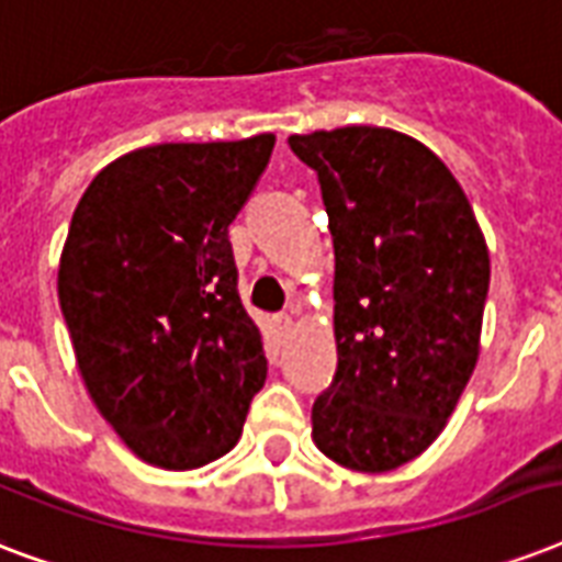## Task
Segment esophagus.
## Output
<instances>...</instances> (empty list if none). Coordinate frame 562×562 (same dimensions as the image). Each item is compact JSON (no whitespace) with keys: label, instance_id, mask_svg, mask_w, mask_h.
Wrapping results in <instances>:
<instances>
[{"label":"esophagus","instance_id":"1","mask_svg":"<svg viewBox=\"0 0 562 562\" xmlns=\"http://www.w3.org/2000/svg\"><path fill=\"white\" fill-rule=\"evenodd\" d=\"M291 329H294V317L291 315L273 317V333H277V338H289Z\"/></svg>","mask_w":562,"mask_h":562}]
</instances>
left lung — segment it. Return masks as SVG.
<instances>
[{
    "label": "left lung",
    "mask_w": 562,
    "mask_h": 562,
    "mask_svg": "<svg viewBox=\"0 0 562 562\" xmlns=\"http://www.w3.org/2000/svg\"><path fill=\"white\" fill-rule=\"evenodd\" d=\"M317 171L335 247L338 370L312 440L356 472L435 443L481 350L490 250L461 183L414 136L350 125L289 136Z\"/></svg>",
    "instance_id": "8db88e82"
}]
</instances>
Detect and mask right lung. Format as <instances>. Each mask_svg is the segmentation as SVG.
Wrapping results in <instances>:
<instances>
[{
    "label": "right lung",
    "mask_w": 562,
    "mask_h": 562,
    "mask_svg": "<svg viewBox=\"0 0 562 562\" xmlns=\"http://www.w3.org/2000/svg\"><path fill=\"white\" fill-rule=\"evenodd\" d=\"M273 134L162 143L92 178L66 233L57 300L92 405L136 458L198 470L241 437L265 384L227 227Z\"/></svg>",
    "instance_id": "1"
}]
</instances>
